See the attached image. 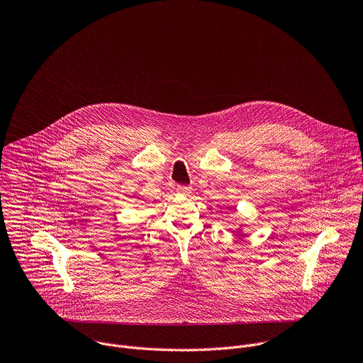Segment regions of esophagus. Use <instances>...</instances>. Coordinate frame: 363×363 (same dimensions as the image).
<instances>
[{
    "mask_svg": "<svg viewBox=\"0 0 363 363\" xmlns=\"http://www.w3.org/2000/svg\"><path fill=\"white\" fill-rule=\"evenodd\" d=\"M191 191H192L191 186H185V185H178L177 186V192L182 194V195H188V194H191Z\"/></svg>",
    "mask_w": 363,
    "mask_h": 363,
    "instance_id": "obj_1",
    "label": "esophagus"
}]
</instances>
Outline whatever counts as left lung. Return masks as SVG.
<instances>
[{"instance_id": "1", "label": "left lung", "mask_w": 363, "mask_h": 363, "mask_svg": "<svg viewBox=\"0 0 363 363\" xmlns=\"http://www.w3.org/2000/svg\"><path fill=\"white\" fill-rule=\"evenodd\" d=\"M237 234H240V235H241V230H237Z\"/></svg>"}]
</instances>
